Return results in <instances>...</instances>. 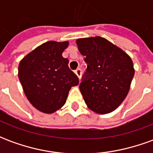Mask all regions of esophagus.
Instances as JSON below:
<instances>
[{
  "label": "esophagus",
  "instance_id": "esophagus-1",
  "mask_svg": "<svg viewBox=\"0 0 153 153\" xmlns=\"http://www.w3.org/2000/svg\"><path fill=\"white\" fill-rule=\"evenodd\" d=\"M74 73L76 74V75L79 77V79H80V77H81V74H82V71H81V70H80L79 68L74 70Z\"/></svg>",
  "mask_w": 153,
  "mask_h": 153
}]
</instances>
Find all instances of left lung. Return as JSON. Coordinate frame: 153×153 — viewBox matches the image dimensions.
<instances>
[{
    "mask_svg": "<svg viewBox=\"0 0 153 153\" xmlns=\"http://www.w3.org/2000/svg\"><path fill=\"white\" fill-rule=\"evenodd\" d=\"M76 43L87 63L79 84L84 102L94 112H111L128 93L134 75L131 58L102 37L79 38Z\"/></svg>",
    "mask_w": 153,
    "mask_h": 153,
    "instance_id": "1",
    "label": "left lung"
}]
</instances>
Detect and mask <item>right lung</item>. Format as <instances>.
<instances>
[{
	"label": "right lung",
	"mask_w": 153,
	"mask_h": 153,
	"mask_svg": "<svg viewBox=\"0 0 153 153\" xmlns=\"http://www.w3.org/2000/svg\"><path fill=\"white\" fill-rule=\"evenodd\" d=\"M68 42L50 41L28 53L19 65V79L28 100L44 113H53L65 105L71 87L79 78L68 66L62 52Z\"/></svg>",
	"instance_id": "add662e5"
}]
</instances>
